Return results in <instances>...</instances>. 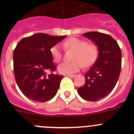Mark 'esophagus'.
Masks as SVG:
<instances>
[{
    "label": "esophagus",
    "instance_id": "34e87169",
    "mask_svg": "<svg viewBox=\"0 0 134 134\" xmlns=\"http://www.w3.org/2000/svg\"><path fill=\"white\" fill-rule=\"evenodd\" d=\"M65 76H69V77H70V78H75V77L76 76V75H66Z\"/></svg>",
    "mask_w": 134,
    "mask_h": 134
}]
</instances>
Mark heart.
<instances>
[{
  "mask_svg": "<svg viewBox=\"0 0 134 134\" xmlns=\"http://www.w3.org/2000/svg\"><path fill=\"white\" fill-rule=\"evenodd\" d=\"M65 47L76 51L72 62H63L58 67V71L63 75H72L78 72L83 67H87L93 64L98 56L97 46L90 44L86 40L76 37L68 39L63 43ZM51 56L54 62L58 63L62 59V52L59 44L53 46L50 49Z\"/></svg>",
  "mask_w": 134,
  "mask_h": 134,
  "instance_id": "b5f03b06",
  "label": "heart"
}]
</instances>
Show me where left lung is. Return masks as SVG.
<instances>
[{"label":"left lung","mask_w":134,"mask_h":134,"mask_svg":"<svg viewBox=\"0 0 134 134\" xmlns=\"http://www.w3.org/2000/svg\"><path fill=\"white\" fill-rule=\"evenodd\" d=\"M83 36L95 43L98 55L84 75L86 83L77 91L83 99L97 101L108 95L115 86L121 72L122 54L117 41L109 35L90 32Z\"/></svg>","instance_id":"1"}]
</instances>
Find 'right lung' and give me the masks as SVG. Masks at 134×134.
Segmentation results:
<instances>
[{"mask_svg":"<svg viewBox=\"0 0 134 134\" xmlns=\"http://www.w3.org/2000/svg\"><path fill=\"white\" fill-rule=\"evenodd\" d=\"M67 36H52L37 33L22 39L13 51L15 78L22 93L33 101L52 99L58 90L63 76L51 74L56 69L50 49Z\"/></svg>","mask_w":134,"mask_h":134,"instance_id":"obj_1","label":"right lung"}]
</instances>
